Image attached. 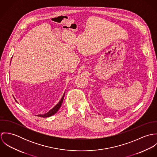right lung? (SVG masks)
Masks as SVG:
<instances>
[{
	"label": "right lung",
	"instance_id": "1",
	"mask_svg": "<svg viewBox=\"0 0 157 157\" xmlns=\"http://www.w3.org/2000/svg\"><path fill=\"white\" fill-rule=\"evenodd\" d=\"M64 96H65V94H63L62 98H61V100H60V101L59 102V103L57 104V105H56L52 109H51L49 112L46 113L44 114V115H37V116H38V117H41L45 118V117H51V116H52V115L55 114L56 112H57V111L59 109V108H60V106H62V103H63V100Z\"/></svg>",
	"mask_w": 157,
	"mask_h": 157
}]
</instances>
